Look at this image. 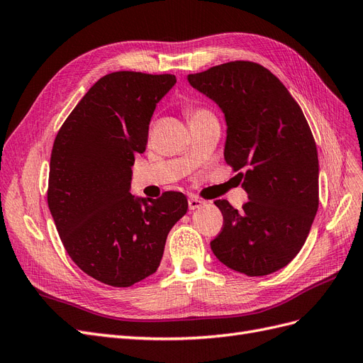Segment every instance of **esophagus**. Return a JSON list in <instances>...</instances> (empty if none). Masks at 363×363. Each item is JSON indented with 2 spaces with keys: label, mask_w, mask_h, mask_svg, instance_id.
Listing matches in <instances>:
<instances>
[{
  "label": "esophagus",
  "mask_w": 363,
  "mask_h": 363,
  "mask_svg": "<svg viewBox=\"0 0 363 363\" xmlns=\"http://www.w3.org/2000/svg\"><path fill=\"white\" fill-rule=\"evenodd\" d=\"M188 204H189V211H195V208H200L204 203L200 199H196V196H191L188 200Z\"/></svg>",
  "instance_id": "obj_1"
}]
</instances>
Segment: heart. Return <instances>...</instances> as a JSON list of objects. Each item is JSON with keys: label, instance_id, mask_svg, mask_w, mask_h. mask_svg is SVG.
Returning a JSON list of instances; mask_svg holds the SVG:
<instances>
[{"label": "heart", "instance_id": "heart-1", "mask_svg": "<svg viewBox=\"0 0 363 363\" xmlns=\"http://www.w3.org/2000/svg\"><path fill=\"white\" fill-rule=\"evenodd\" d=\"M203 113H207V112H204V111H195V112H191V119H192V118H195V116H199V115H203Z\"/></svg>", "mask_w": 363, "mask_h": 363}]
</instances>
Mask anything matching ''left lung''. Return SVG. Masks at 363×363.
<instances>
[{
    "mask_svg": "<svg viewBox=\"0 0 363 363\" xmlns=\"http://www.w3.org/2000/svg\"><path fill=\"white\" fill-rule=\"evenodd\" d=\"M221 108L225 162L244 179L248 203L238 212L216 200L224 227L211 248L230 269L268 276L298 255L318 211V152L300 106L284 84L252 62H228L188 75Z\"/></svg>",
    "mask_w": 363,
    "mask_h": 363,
    "instance_id": "obj_1",
    "label": "left lung"
}]
</instances>
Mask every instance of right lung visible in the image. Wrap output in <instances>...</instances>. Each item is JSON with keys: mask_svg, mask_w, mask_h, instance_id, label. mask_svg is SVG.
<instances>
[{"mask_svg": "<svg viewBox=\"0 0 363 363\" xmlns=\"http://www.w3.org/2000/svg\"><path fill=\"white\" fill-rule=\"evenodd\" d=\"M175 82L172 74H107L54 140L48 207L62 244L87 276L115 288L157 271L169 230L188 212L182 192L130 194L135 155L145 151L151 116Z\"/></svg>", "mask_w": 363, "mask_h": 363, "instance_id": "1", "label": "right lung"}]
</instances>
